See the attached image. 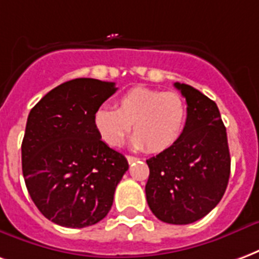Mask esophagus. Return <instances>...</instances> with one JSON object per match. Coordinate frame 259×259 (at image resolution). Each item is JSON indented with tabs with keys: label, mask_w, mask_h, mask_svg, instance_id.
<instances>
[{
	"label": "esophagus",
	"mask_w": 259,
	"mask_h": 259,
	"mask_svg": "<svg viewBox=\"0 0 259 259\" xmlns=\"http://www.w3.org/2000/svg\"><path fill=\"white\" fill-rule=\"evenodd\" d=\"M126 159H127V162H129L130 164L135 163L136 160H139V158H136V156H132V155H126Z\"/></svg>",
	"instance_id": "34e87169"
}]
</instances>
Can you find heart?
<instances>
[{"label":"heart","instance_id":"b5f03b06","mask_svg":"<svg viewBox=\"0 0 259 259\" xmlns=\"http://www.w3.org/2000/svg\"><path fill=\"white\" fill-rule=\"evenodd\" d=\"M185 122L187 104L181 96L143 86L120 96L115 110L103 107L93 115V127L104 144L119 147L132 124L130 145L151 154L170 148L183 135Z\"/></svg>","mask_w":259,"mask_h":259}]
</instances>
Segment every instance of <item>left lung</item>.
I'll list each match as a JSON object with an SVG mask.
<instances>
[{
	"instance_id": "left-lung-1",
	"label": "left lung",
	"mask_w": 259,
	"mask_h": 259,
	"mask_svg": "<svg viewBox=\"0 0 259 259\" xmlns=\"http://www.w3.org/2000/svg\"><path fill=\"white\" fill-rule=\"evenodd\" d=\"M174 86L187 100V122L170 148L147 160L145 195L158 220L187 225L220 203L229 181L231 155L217 104L192 86Z\"/></svg>"
}]
</instances>
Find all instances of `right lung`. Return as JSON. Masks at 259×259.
I'll return each mask as SVG.
<instances>
[{
	"label": "right lung",
	"instance_id": "add662e5",
	"mask_svg": "<svg viewBox=\"0 0 259 259\" xmlns=\"http://www.w3.org/2000/svg\"><path fill=\"white\" fill-rule=\"evenodd\" d=\"M115 92L114 82L76 78L52 89L28 114L23 177L38 210L57 225L85 228L101 221L129 168L93 127L95 112Z\"/></svg>",
	"mask_w": 259,
	"mask_h": 259
}]
</instances>
